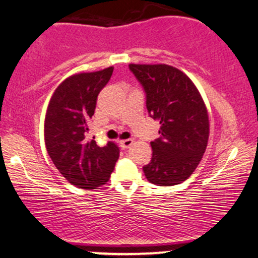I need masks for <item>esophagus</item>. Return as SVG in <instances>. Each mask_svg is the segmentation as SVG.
Here are the masks:
<instances>
[{
    "mask_svg": "<svg viewBox=\"0 0 258 258\" xmlns=\"http://www.w3.org/2000/svg\"><path fill=\"white\" fill-rule=\"evenodd\" d=\"M133 144V139L132 138H128V139H122V141H120V147L122 149H127L130 148L131 145Z\"/></svg>",
    "mask_w": 258,
    "mask_h": 258,
    "instance_id": "34e87169",
    "label": "esophagus"
}]
</instances>
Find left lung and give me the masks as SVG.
Here are the masks:
<instances>
[{
	"label": "left lung",
	"instance_id": "8db88e82",
	"mask_svg": "<svg viewBox=\"0 0 258 258\" xmlns=\"http://www.w3.org/2000/svg\"><path fill=\"white\" fill-rule=\"evenodd\" d=\"M147 94V108L160 121V138L151 142L153 157L143 167L151 184L185 181L203 157L209 139V116L203 98L184 72L169 64H130Z\"/></svg>",
	"mask_w": 258,
	"mask_h": 258
}]
</instances>
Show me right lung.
<instances>
[{
    "mask_svg": "<svg viewBox=\"0 0 258 258\" xmlns=\"http://www.w3.org/2000/svg\"><path fill=\"white\" fill-rule=\"evenodd\" d=\"M114 67L78 73L64 79L49 101L44 120L46 151L63 178L79 188L104 185L119 159V147L108 142L98 147L89 141V122L96 101L109 82Z\"/></svg>",
    "mask_w": 258,
    "mask_h": 258,
    "instance_id": "1",
    "label": "right lung"
}]
</instances>
